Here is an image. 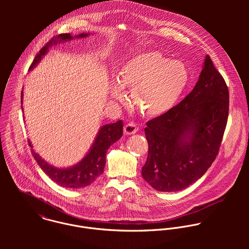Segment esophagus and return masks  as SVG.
Listing matches in <instances>:
<instances>
[{
  "label": "esophagus",
  "instance_id": "34e87169",
  "mask_svg": "<svg viewBox=\"0 0 249 249\" xmlns=\"http://www.w3.org/2000/svg\"><path fill=\"white\" fill-rule=\"evenodd\" d=\"M124 134H126V135H132L138 131V126L135 123L130 122L124 125Z\"/></svg>",
  "mask_w": 249,
  "mask_h": 249
}]
</instances>
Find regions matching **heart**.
Masks as SVG:
<instances>
[{
  "label": "heart",
  "mask_w": 249,
  "mask_h": 249,
  "mask_svg": "<svg viewBox=\"0 0 249 249\" xmlns=\"http://www.w3.org/2000/svg\"><path fill=\"white\" fill-rule=\"evenodd\" d=\"M111 88V97L124 99L123 88H132L135 108L144 116L156 117L168 112L185 90L189 73L178 60H169L161 53H141L127 60Z\"/></svg>",
  "instance_id": "heart-1"
}]
</instances>
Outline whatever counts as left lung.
<instances>
[{
	"instance_id": "1",
	"label": "left lung",
	"mask_w": 249,
	"mask_h": 249,
	"mask_svg": "<svg viewBox=\"0 0 249 249\" xmlns=\"http://www.w3.org/2000/svg\"><path fill=\"white\" fill-rule=\"evenodd\" d=\"M228 112V87L206 55L193 91L146 123L148 154L142 178L159 192H177L201 178L218 153Z\"/></svg>"
}]
</instances>
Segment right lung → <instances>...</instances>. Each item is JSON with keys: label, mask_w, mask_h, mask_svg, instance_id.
<instances>
[{"label": "right lung", "mask_w": 249, "mask_h": 249, "mask_svg": "<svg viewBox=\"0 0 249 249\" xmlns=\"http://www.w3.org/2000/svg\"><path fill=\"white\" fill-rule=\"evenodd\" d=\"M88 36L89 34H81L75 37L82 38ZM71 39H72V36L70 34H61L59 36H53L36 54L30 70H33L36 67V64L41 60L42 56L47 53L50 48L61 41H69ZM21 104H23V91L21 93ZM123 126L124 124L121 120L117 123L102 126L89 152L78 164L71 168H55L42 159L34 149H32V153L42 171L53 182L65 188H83L91 185L104 173L107 162V150L111 144L117 142L122 137ZM29 144L32 146L30 141Z\"/></svg>", "instance_id": "obj_1"}]
</instances>
